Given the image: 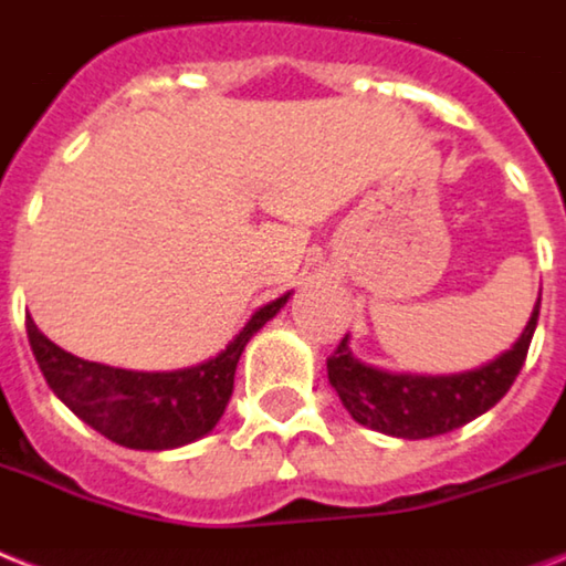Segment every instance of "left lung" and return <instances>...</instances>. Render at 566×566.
<instances>
[{
	"instance_id": "8db88e82",
	"label": "left lung",
	"mask_w": 566,
	"mask_h": 566,
	"mask_svg": "<svg viewBox=\"0 0 566 566\" xmlns=\"http://www.w3.org/2000/svg\"><path fill=\"white\" fill-rule=\"evenodd\" d=\"M541 298L535 302L530 323L521 339L497 360L485 363L462 375H389V371L363 366L348 352V337L339 339L337 352L328 357V380L337 389L339 401L355 421L398 436V439H430L457 430L491 410L512 389L521 375L532 334L537 325Z\"/></svg>"
}]
</instances>
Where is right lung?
Returning <instances> with one entry per match:
<instances>
[{
    "instance_id": "add662e5",
    "label": "right lung",
    "mask_w": 566,
    "mask_h": 566,
    "mask_svg": "<svg viewBox=\"0 0 566 566\" xmlns=\"http://www.w3.org/2000/svg\"><path fill=\"white\" fill-rule=\"evenodd\" d=\"M287 296L255 311L214 360L179 371H127L81 360L45 337L31 316H25V331L45 384L81 421L124 448L168 450L195 442L218 424L232 395L243 346L279 314Z\"/></svg>"
}]
</instances>
